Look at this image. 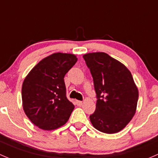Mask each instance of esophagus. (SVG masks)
<instances>
[{
    "label": "esophagus",
    "mask_w": 158,
    "mask_h": 158,
    "mask_svg": "<svg viewBox=\"0 0 158 158\" xmlns=\"http://www.w3.org/2000/svg\"><path fill=\"white\" fill-rule=\"evenodd\" d=\"M75 103H76V105L78 106H81L83 104V102L82 101H79V100H76Z\"/></svg>",
    "instance_id": "34e87169"
}]
</instances>
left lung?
Segmentation results:
<instances>
[{
  "label": "left lung",
  "mask_w": 158,
  "mask_h": 158,
  "mask_svg": "<svg viewBox=\"0 0 158 158\" xmlns=\"http://www.w3.org/2000/svg\"><path fill=\"white\" fill-rule=\"evenodd\" d=\"M83 58L93 77L97 99L95 112L90 115L91 123L102 132H118L135 113L139 90L132 75L106 53H88Z\"/></svg>",
  "instance_id": "1"
}]
</instances>
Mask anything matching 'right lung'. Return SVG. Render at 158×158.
Returning <instances> with one entry per match:
<instances>
[{
    "label": "right lung",
    "mask_w": 158,
    "mask_h": 158,
    "mask_svg": "<svg viewBox=\"0 0 158 158\" xmlns=\"http://www.w3.org/2000/svg\"><path fill=\"white\" fill-rule=\"evenodd\" d=\"M74 55L55 53L43 58L23 83V107L30 121L44 130L65 124L74 106L68 100L64 77L77 62Z\"/></svg>",
    "instance_id": "right-lung-1"
}]
</instances>
